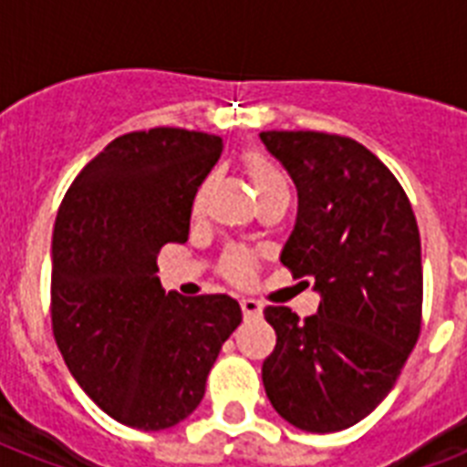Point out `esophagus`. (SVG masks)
<instances>
[{"label": "esophagus", "instance_id": "esophagus-1", "mask_svg": "<svg viewBox=\"0 0 467 467\" xmlns=\"http://www.w3.org/2000/svg\"><path fill=\"white\" fill-rule=\"evenodd\" d=\"M240 307L244 312V317H259L262 315V303L254 298H242Z\"/></svg>", "mask_w": 467, "mask_h": 467}]
</instances>
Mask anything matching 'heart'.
Masks as SVG:
<instances>
[{"label": "heart", "mask_w": 467, "mask_h": 467, "mask_svg": "<svg viewBox=\"0 0 467 467\" xmlns=\"http://www.w3.org/2000/svg\"><path fill=\"white\" fill-rule=\"evenodd\" d=\"M242 167H244V174H247L252 189L259 196V201L274 196V193H284L288 191V182H285V174L278 169L276 161H271L269 157L262 155V152H247L244 160H242ZM213 183H215V174H208L203 182L198 183L196 193H193V201H191V213L193 215H201L205 208V201H208V193H211ZM254 254H249L247 249H227L223 259H220V271L223 276H227L234 284H247L249 278L254 276Z\"/></svg>", "instance_id": "1"}]
</instances>
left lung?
<instances>
[{"label": "left lung", "instance_id": "8db88e82", "mask_svg": "<svg viewBox=\"0 0 467 467\" xmlns=\"http://www.w3.org/2000/svg\"><path fill=\"white\" fill-rule=\"evenodd\" d=\"M298 189L281 264L319 293L300 319L269 306L266 398L293 427L329 434L368 417L421 332V242L410 198L361 142L315 130L259 135Z\"/></svg>", "mask_w": 467, "mask_h": 467}]
</instances>
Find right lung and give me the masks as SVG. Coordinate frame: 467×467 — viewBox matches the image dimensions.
<instances>
[{
    "instance_id": "right-lung-1",
    "label": "right lung",
    "mask_w": 467,
    "mask_h": 467,
    "mask_svg": "<svg viewBox=\"0 0 467 467\" xmlns=\"http://www.w3.org/2000/svg\"><path fill=\"white\" fill-rule=\"evenodd\" d=\"M218 135L152 128L109 142L77 174L53 230L50 317L69 373L120 424L160 431L203 400L242 322L230 296L164 293L157 254L189 240L191 201Z\"/></svg>"
}]
</instances>
